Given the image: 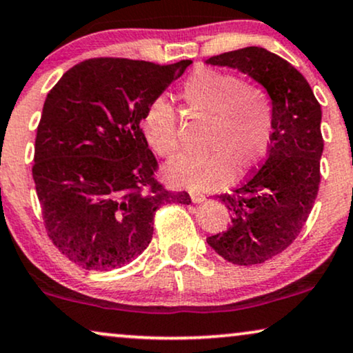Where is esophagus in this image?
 Instances as JSON below:
<instances>
[{"instance_id":"obj_1","label":"esophagus","mask_w":353,"mask_h":353,"mask_svg":"<svg viewBox=\"0 0 353 353\" xmlns=\"http://www.w3.org/2000/svg\"><path fill=\"white\" fill-rule=\"evenodd\" d=\"M190 199L194 203H201V201H205V195L203 194H199V192H192L190 194Z\"/></svg>"}]
</instances>
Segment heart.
<instances>
[{"instance_id": "b5f03b06", "label": "heart", "mask_w": 353, "mask_h": 353, "mask_svg": "<svg viewBox=\"0 0 353 353\" xmlns=\"http://www.w3.org/2000/svg\"><path fill=\"white\" fill-rule=\"evenodd\" d=\"M179 98L192 114L210 119L206 154H182L166 166L171 185L194 192L228 185L234 174L247 176L270 152L274 134V101L258 83L236 74L196 68L182 82ZM145 139L154 153L172 158L179 150L176 111L168 101L154 100L142 119Z\"/></svg>"}]
</instances>
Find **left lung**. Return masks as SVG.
Wrapping results in <instances>:
<instances>
[{"mask_svg": "<svg viewBox=\"0 0 353 353\" xmlns=\"http://www.w3.org/2000/svg\"><path fill=\"white\" fill-rule=\"evenodd\" d=\"M206 63L248 74L274 101V134L268 157L242 185L218 195L231 211L232 224L206 239L219 256L234 265H260L284 252L312 213L321 181V105L292 64L260 46L228 51Z\"/></svg>", "mask_w": 353, "mask_h": 353, "instance_id": "obj_1", "label": "left lung"}]
</instances>
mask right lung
I'll list each match as a JSON object with an SVG mask.
<instances>
[{"label":"right lung","mask_w":353,"mask_h":353,"mask_svg":"<svg viewBox=\"0 0 353 353\" xmlns=\"http://www.w3.org/2000/svg\"><path fill=\"white\" fill-rule=\"evenodd\" d=\"M190 59L157 64L92 58L46 97L32 176L56 248L85 270L128 265L148 247L157 210L192 203L154 179L158 161L140 122Z\"/></svg>","instance_id":"right-lung-1"}]
</instances>
